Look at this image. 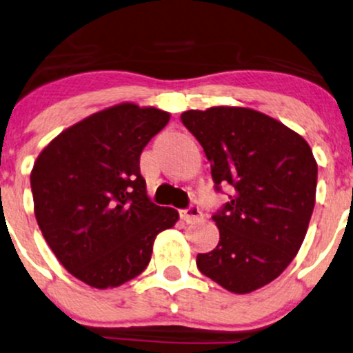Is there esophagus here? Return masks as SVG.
<instances>
[{
  "label": "esophagus",
  "mask_w": 353,
  "mask_h": 353,
  "mask_svg": "<svg viewBox=\"0 0 353 353\" xmlns=\"http://www.w3.org/2000/svg\"><path fill=\"white\" fill-rule=\"evenodd\" d=\"M179 215H181L182 221L195 223V221H199L200 218H202V212H200V208L197 207V205H189L187 208L181 210Z\"/></svg>",
  "instance_id": "1"
}]
</instances>
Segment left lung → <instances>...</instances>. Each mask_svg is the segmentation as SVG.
<instances>
[{
	"instance_id": "8db88e82",
	"label": "left lung",
	"mask_w": 353,
	"mask_h": 353,
	"mask_svg": "<svg viewBox=\"0 0 353 353\" xmlns=\"http://www.w3.org/2000/svg\"><path fill=\"white\" fill-rule=\"evenodd\" d=\"M182 123L202 145L216 192L230 200L212 215L213 251L199 254L203 275L233 293L275 280L296 256L314 208L318 164L303 138L244 107L187 110Z\"/></svg>"
}]
</instances>
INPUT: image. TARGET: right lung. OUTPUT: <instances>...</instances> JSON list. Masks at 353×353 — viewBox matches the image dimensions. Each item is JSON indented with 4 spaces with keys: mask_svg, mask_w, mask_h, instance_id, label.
Here are the masks:
<instances>
[{
    "mask_svg": "<svg viewBox=\"0 0 353 353\" xmlns=\"http://www.w3.org/2000/svg\"><path fill=\"white\" fill-rule=\"evenodd\" d=\"M169 122L154 107L120 104L66 128L30 174L39 228L61 265L94 288L119 287L150 264L179 218L146 195L140 154Z\"/></svg>",
    "mask_w": 353,
    "mask_h": 353,
    "instance_id": "right-lung-1",
    "label": "right lung"
}]
</instances>
